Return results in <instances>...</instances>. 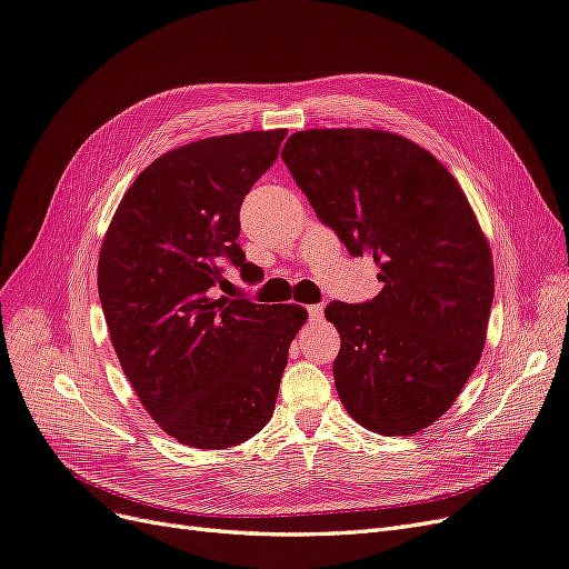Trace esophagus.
Here are the masks:
<instances>
[{"label":"esophagus","instance_id":"esophagus-1","mask_svg":"<svg viewBox=\"0 0 569 569\" xmlns=\"http://www.w3.org/2000/svg\"><path fill=\"white\" fill-rule=\"evenodd\" d=\"M306 311H308V318H311V320H322L325 308H322V303H311V306H306Z\"/></svg>","mask_w":569,"mask_h":569}]
</instances>
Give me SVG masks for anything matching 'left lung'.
Wrapping results in <instances>:
<instances>
[{"instance_id": "1", "label": "left lung", "mask_w": 569, "mask_h": 569, "mask_svg": "<svg viewBox=\"0 0 569 569\" xmlns=\"http://www.w3.org/2000/svg\"><path fill=\"white\" fill-rule=\"evenodd\" d=\"M318 220L372 256L382 291L330 301L337 393L380 435H416L451 408L485 349L493 263L460 184L427 149L382 130H303L282 149Z\"/></svg>"}]
</instances>
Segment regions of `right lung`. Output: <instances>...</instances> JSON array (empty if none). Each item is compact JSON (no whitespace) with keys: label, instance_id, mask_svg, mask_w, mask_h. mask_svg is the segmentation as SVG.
<instances>
[{"label":"right lung","instance_id":"obj_1","mask_svg":"<svg viewBox=\"0 0 569 569\" xmlns=\"http://www.w3.org/2000/svg\"><path fill=\"white\" fill-rule=\"evenodd\" d=\"M284 137H209L163 153L132 182L101 244L99 301L120 368L163 432L192 449L261 432L306 322L295 303L213 297L228 266L261 280L237 244L239 209Z\"/></svg>","mask_w":569,"mask_h":569}]
</instances>
